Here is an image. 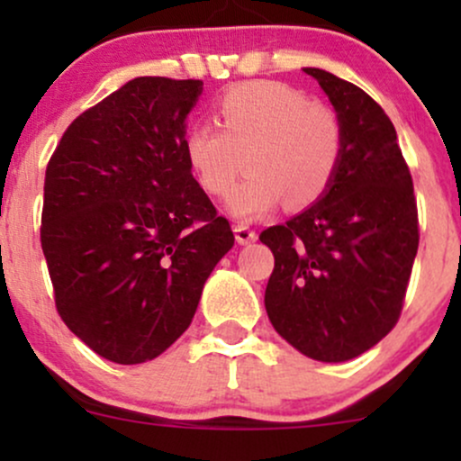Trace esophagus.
<instances>
[{
    "label": "esophagus",
    "mask_w": 461,
    "mask_h": 461,
    "mask_svg": "<svg viewBox=\"0 0 461 461\" xmlns=\"http://www.w3.org/2000/svg\"><path fill=\"white\" fill-rule=\"evenodd\" d=\"M234 234H236V240L240 242V245H249V242H253L258 238V234L251 230V227H247L242 223L234 225Z\"/></svg>",
    "instance_id": "34e87169"
}]
</instances>
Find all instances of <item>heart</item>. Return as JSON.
Listing matches in <instances>:
<instances>
[{
    "label": "heart",
    "instance_id": "heart-1",
    "mask_svg": "<svg viewBox=\"0 0 461 461\" xmlns=\"http://www.w3.org/2000/svg\"><path fill=\"white\" fill-rule=\"evenodd\" d=\"M219 125L188 130L190 171L210 197L225 199L242 167L249 177L230 199L236 216L256 219L279 203L308 208L325 197L345 158V125L331 105L279 82H247L216 102Z\"/></svg>",
    "mask_w": 461,
    "mask_h": 461
}]
</instances>
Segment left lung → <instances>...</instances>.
<instances>
[{
    "label": "left lung",
    "instance_id": "8db88e82",
    "mask_svg": "<svg viewBox=\"0 0 461 461\" xmlns=\"http://www.w3.org/2000/svg\"><path fill=\"white\" fill-rule=\"evenodd\" d=\"M345 125V158L325 197L264 230L273 251L264 305L303 356L347 362L393 331L418 251L410 167L384 108L356 84L305 68Z\"/></svg>",
    "mask_w": 461,
    "mask_h": 461
}]
</instances>
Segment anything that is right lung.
<instances>
[{
  "label": "right lung",
  "mask_w": 461,
  "mask_h": 461,
  "mask_svg": "<svg viewBox=\"0 0 461 461\" xmlns=\"http://www.w3.org/2000/svg\"><path fill=\"white\" fill-rule=\"evenodd\" d=\"M201 79L136 77L68 125L45 171L41 216L56 310L84 345L140 364L188 330L234 247L190 173L186 116Z\"/></svg>",
  "instance_id": "1"
}]
</instances>
